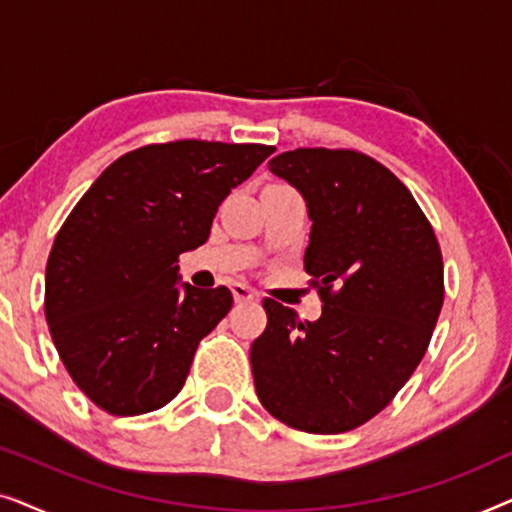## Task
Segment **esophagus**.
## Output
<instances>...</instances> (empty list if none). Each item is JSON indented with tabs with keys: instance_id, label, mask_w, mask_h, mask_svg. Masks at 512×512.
<instances>
[{
	"instance_id": "34e87169",
	"label": "esophagus",
	"mask_w": 512,
	"mask_h": 512,
	"mask_svg": "<svg viewBox=\"0 0 512 512\" xmlns=\"http://www.w3.org/2000/svg\"><path fill=\"white\" fill-rule=\"evenodd\" d=\"M230 291H233L235 303H254L256 300V291L247 284H233L230 286Z\"/></svg>"
}]
</instances>
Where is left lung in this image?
I'll return each mask as SVG.
<instances>
[{"label": "left lung", "instance_id": "8db88e82", "mask_svg": "<svg viewBox=\"0 0 512 512\" xmlns=\"http://www.w3.org/2000/svg\"><path fill=\"white\" fill-rule=\"evenodd\" d=\"M312 219L305 272L321 317L265 298L251 345L263 408L305 433H345L387 408L426 354L445 298L443 254L401 179L354 149H296L270 160Z\"/></svg>", "mask_w": 512, "mask_h": 512}]
</instances>
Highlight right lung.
Returning a JSON list of instances; mask_svg holds the SVG:
<instances>
[{
	"mask_svg": "<svg viewBox=\"0 0 512 512\" xmlns=\"http://www.w3.org/2000/svg\"><path fill=\"white\" fill-rule=\"evenodd\" d=\"M272 151L205 139L139 146L69 212L48 254L44 312L69 377L97 408L144 415L184 387L233 293L179 289V254L207 242L230 188Z\"/></svg>",
	"mask_w": 512,
	"mask_h": 512,
	"instance_id": "right-lung-1",
	"label": "right lung"
}]
</instances>
